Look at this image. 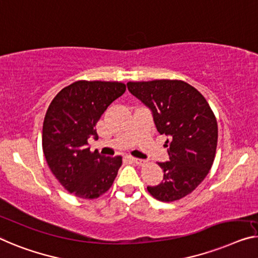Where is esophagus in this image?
Returning a JSON list of instances; mask_svg holds the SVG:
<instances>
[{
	"instance_id": "esophagus-1",
	"label": "esophagus",
	"mask_w": 258,
	"mask_h": 258,
	"mask_svg": "<svg viewBox=\"0 0 258 258\" xmlns=\"http://www.w3.org/2000/svg\"><path fill=\"white\" fill-rule=\"evenodd\" d=\"M130 160L132 161V162L136 163V164H138V166H142V164L146 162V161L140 160V159H136V157H130Z\"/></svg>"
}]
</instances>
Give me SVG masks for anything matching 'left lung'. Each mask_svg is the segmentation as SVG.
Listing matches in <instances>:
<instances>
[{"instance_id": "obj_1", "label": "left lung", "mask_w": 258, "mask_h": 258, "mask_svg": "<svg viewBox=\"0 0 258 258\" xmlns=\"http://www.w3.org/2000/svg\"><path fill=\"white\" fill-rule=\"evenodd\" d=\"M132 95L152 110L161 134L168 136L169 161L160 162L163 180L147 186L160 202H175L191 194L209 174L218 145V124L205 97L180 80L128 82Z\"/></svg>"}]
</instances>
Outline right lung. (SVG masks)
<instances>
[{
    "label": "right lung",
    "mask_w": 258,
    "mask_h": 258,
    "mask_svg": "<svg viewBox=\"0 0 258 258\" xmlns=\"http://www.w3.org/2000/svg\"><path fill=\"white\" fill-rule=\"evenodd\" d=\"M126 86L107 81H76L63 88L49 104L43 125V152L52 174L68 192L95 199L110 189L122 163L121 156L90 152L95 126Z\"/></svg>",
    "instance_id": "obj_1"
}]
</instances>
